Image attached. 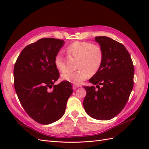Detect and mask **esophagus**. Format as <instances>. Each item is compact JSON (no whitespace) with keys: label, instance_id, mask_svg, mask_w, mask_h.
<instances>
[{"label":"esophagus","instance_id":"esophagus-1","mask_svg":"<svg viewBox=\"0 0 149 149\" xmlns=\"http://www.w3.org/2000/svg\"><path fill=\"white\" fill-rule=\"evenodd\" d=\"M82 86L81 85H80V84H78V85H76V84H74V85H73V89H76V88H79V87H81Z\"/></svg>","mask_w":149,"mask_h":149}]
</instances>
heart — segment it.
<instances>
[{"label": "heart", "mask_w": 149, "mask_h": 149, "mask_svg": "<svg viewBox=\"0 0 149 149\" xmlns=\"http://www.w3.org/2000/svg\"><path fill=\"white\" fill-rule=\"evenodd\" d=\"M72 55L77 57L76 71H67L61 75L62 80L74 84H79L86 79L89 74H94L100 70L103 60V53L100 47L91 43L75 42L68 47ZM56 69L61 72L66 70L63 55L58 52L54 59Z\"/></svg>", "instance_id": "heart-1"}]
</instances>
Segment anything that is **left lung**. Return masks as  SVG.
<instances>
[{"label":"left lung","instance_id":"1","mask_svg":"<svg viewBox=\"0 0 149 149\" xmlns=\"http://www.w3.org/2000/svg\"><path fill=\"white\" fill-rule=\"evenodd\" d=\"M95 41L100 45L103 60L100 70L89 81L98 89L84 86L83 106L90 117L106 120L120 113L127 103L134 86V68L123 44L104 36L96 37Z\"/></svg>","mask_w":149,"mask_h":149}]
</instances>
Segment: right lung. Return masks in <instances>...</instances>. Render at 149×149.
<instances>
[{
    "label": "right lung",
    "instance_id": "add662e5",
    "mask_svg": "<svg viewBox=\"0 0 149 149\" xmlns=\"http://www.w3.org/2000/svg\"><path fill=\"white\" fill-rule=\"evenodd\" d=\"M64 42L53 38L40 39L22 51L14 65L18 98L26 113L40 124L47 125L59 120L73 93L70 82L54 84L60 75L54 59Z\"/></svg>",
    "mask_w": 149,
    "mask_h": 149
}]
</instances>
